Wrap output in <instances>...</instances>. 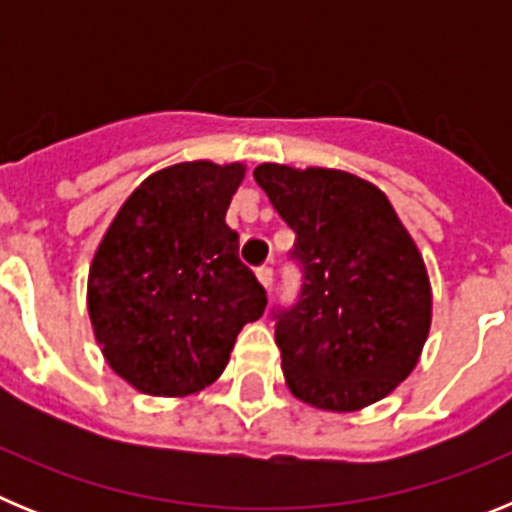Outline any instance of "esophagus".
<instances>
[{
  "mask_svg": "<svg viewBox=\"0 0 512 512\" xmlns=\"http://www.w3.org/2000/svg\"><path fill=\"white\" fill-rule=\"evenodd\" d=\"M256 277H259V282L269 289L271 282H274V269H271V266H261V269L256 271Z\"/></svg>",
  "mask_w": 512,
  "mask_h": 512,
  "instance_id": "34e87169",
  "label": "esophagus"
}]
</instances>
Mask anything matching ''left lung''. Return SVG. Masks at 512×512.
<instances>
[{
  "label": "left lung",
  "instance_id": "8db88e82",
  "mask_svg": "<svg viewBox=\"0 0 512 512\" xmlns=\"http://www.w3.org/2000/svg\"><path fill=\"white\" fill-rule=\"evenodd\" d=\"M253 179L295 230L302 287L277 307L287 387L351 413L390 395L418 364L431 328V282L382 189L338 169L261 164Z\"/></svg>",
  "mask_w": 512,
  "mask_h": 512
}]
</instances>
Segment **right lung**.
<instances>
[{"label":"right lung","mask_w":512,"mask_h":512,"mask_svg":"<svg viewBox=\"0 0 512 512\" xmlns=\"http://www.w3.org/2000/svg\"><path fill=\"white\" fill-rule=\"evenodd\" d=\"M246 166L187 161L151 174L104 233L89 269L94 338L135 390L184 397L223 374L266 289L238 259L225 212Z\"/></svg>","instance_id":"right-lung-1"}]
</instances>
